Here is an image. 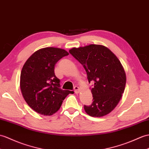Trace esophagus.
<instances>
[{
	"mask_svg": "<svg viewBox=\"0 0 149 149\" xmlns=\"http://www.w3.org/2000/svg\"><path fill=\"white\" fill-rule=\"evenodd\" d=\"M74 92L76 94H78V93L80 92V89H79L78 86H75L74 87Z\"/></svg>",
	"mask_w": 149,
	"mask_h": 149,
	"instance_id": "obj_1",
	"label": "esophagus"
}]
</instances>
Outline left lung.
<instances>
[{
    "instance_id": "left-lung-1",
    "label": "left lung",
    "mask_w": 149,
    "mask_h": 149,
    "mask_svg": "<svg viewBox=\"0 0 149 149\" xmlns=\"http://www.w3.org/2000/svg\"><path fill=\"white\" fill-rule=\"evenodd\" d=\"M81 63L88 75L91 88L93 103L84 105L86 112L92 117H102L111 112L118 104L125 89V71L119 59L107 47L90 44L69 50Z\"/></svg>"
}]
</instances>
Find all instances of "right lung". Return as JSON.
I'll return each instance as SVG.
<instances>
[{
  "mask_svg": "<svg viewBox=\"0 0 149 149\" xmlns=\"http://www.w3.org/2000/svg\"><path fill=\"white\" fill-rule=\"evenodd\" d=\"M67 55L68 52L60 48H42L31 55L22 68V95L29 107L41 115L56 113L67 96L74 93L60 89V81L54 74L55 65Z\"/></svg>",
  "mask_w": 149,
  "mask_h": 149,
  "instance_id": "1",
  "label": "right lung"
}]
</instances>
